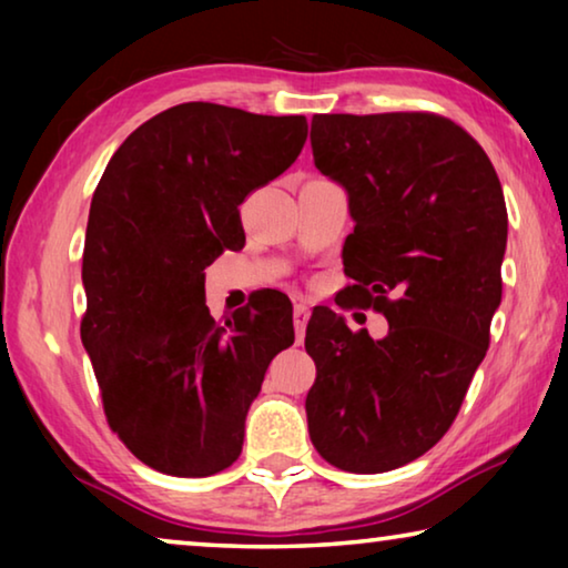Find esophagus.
Returning <instances> with one entry per match:
<instances>
[{
  "instance_id": "1",
  "label": "esophagus",
  "mask_w": 568,
  "mask_h": 568,
  "mask_svg": "<svg viewBox=\"0 0 568 568\" xmlns=\"http://www.w3.org/2000/svg\"><path fill=\"white\" fill-rule=\"evenodd\" d=\"M307 318H311V311H307V305H301V303H297V305L293 307V325H295V338H297V343L303 341Z\"/></svg>"
}]
</instances>
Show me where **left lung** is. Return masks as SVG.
I'll return each mask as SVG.
<instances>
[{
    "mask_svg": "<svg viewBox=\"0 0 568 568\" xmlns=\"http://www.w3.org/2000/svg\"><path fill=\"white\" fill-rule=\"evenodd\" d=\"M313 160L348 192L345 287L386 315L353 333L323 307L305 331L315 361L307 430L351 474H383L434 448L456 420L501 305L508 215L491 160L434 112L315 114Z\"/></svg>",
    "mask_w": 568,
    "mask_h": 568,
    "instance_id": "left-lung-1",
    "label": "left lung"
}]
</instances>
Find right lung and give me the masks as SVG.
<instances>
[{
	"label": "right lung",
	"mask_w": 568,
	"mask_h": 568,
	"mask_svg": "<svg viewBox=\"0 0 568 568\" xmlns=\"http://www.w3.org/2000/svg\"><path fill=\"white\" fill-rule=\"evenodd\" d=\"M305 138L303 114L185 102L140 124L94 190L82 343L110 428L160 474L233 466L267 365L295 341L277 291L217 323L203 271L245 243L240 203L283 175Z\"/></svg>",
	"instance_id": "obj_1"
}]
</instances>
